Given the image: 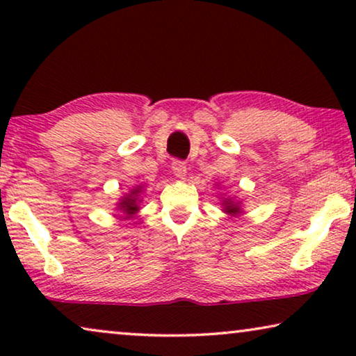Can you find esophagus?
<instances>
[{
  "mask_svg": "<svg viewBox=\"0 0 356 356\" xmlns=\"http://www.w3.org/2000/svg\"><path fill=\"white\" fill-rule=\"evenodd\" d=\"M172 170H173V173H175V177L177 178H184L186 177V173H188V170H186V163L184 162H181V160H175V162L172 163Z\"/></svg>",
  "mask_w": 356,
  "mask_h": 356,
  "instance_id": "1",
  "label": "esophagus"
}]
</instances>
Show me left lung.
<instances>
[{"mask_svg": "<svg viewBox=\"0 0 356 356\" xmlns=\"http://www.w3.org/2000/svg\"><path fill=\"white\" fill-rule=\"evenodd\" d=\"M222 199V211L227 213V216H232V217H238L243 213V206H241V201L240 199H235V197H230V196H220Z\"/></svg>", "mask_w": 356, "mask_h": 356, "instance_id": "left-lung-1", "label": "left lung"}]
</instances>
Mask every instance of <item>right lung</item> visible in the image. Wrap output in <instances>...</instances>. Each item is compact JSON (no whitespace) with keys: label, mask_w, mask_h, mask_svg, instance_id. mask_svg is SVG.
<instances>
[{"label":"right lung","mask_w":356,"mask_h":356,"mask_svg":"<svg viewBox=\"0 0 356 356\" xmlns=\"http://www.w3.org/2000/svg\"><path fill=\"white\" fill-rule=\"evenodd\" d=\"M144 193L143 184H136L133 189H129L124 196H121L116 202V211L123 212L124 218H133L140 211V194Z\"/></svg>","instance_id":"obj_1"}]
</instances>
